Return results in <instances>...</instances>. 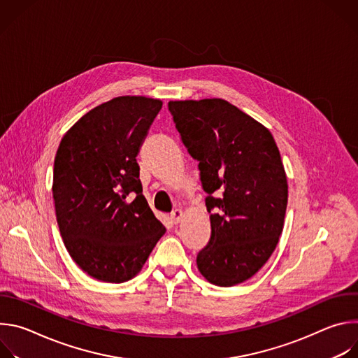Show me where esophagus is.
Masks as SVG:
<instances>
[{
	"instance_id": "1",
	"label": "esophagus",
	"mask_w": 358,
	"mask_h": 358,
	"mask_svg": "<svg viewBox=\"0 0 358 358\" xmlns=\"http://www.w3.org/2000/svg\"><path fill=\"white\" fill-rule=\"evenodd\" d=\"M170 217H171L173 224H176V225H177V224H180V222H181V220H182V211L177 208V210H174V211L171 213V215H170Z\"/></svg>"
}]
</instances>
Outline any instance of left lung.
I'll return each mask as SVG.
<instances>
[{
  "mask_svg": "<svg viewBox=\"0 0 358 358\" xmlns=\"http://www.w3.org/2000/svg\"><path fill=\"white\" fill-rule=\"evenodd\" d=\"M188 155L198 162L211 238L196 255L208 282L229 287L257 273L283 229L287 180L271 131L222 99L169 101Z\"/></svg>",
  "mask_w": 358,
  "mask_h": 358,
  "instance_id": "8db88e82",
  "label": "left lung"
}]
</instances>
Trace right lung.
I'll list each match as a JSON object with an SVG mask.
<instances>
[{"label": "right lung", "instance_id": "obj_1", "mask_svg": "<svg viewBox=\"0 0 358 358\" xmlns=\"http://www.w3.org/2000/svg\"><path fill=\"white\" fill-rule=\"evenodd\" d=\"M163 101L120 96L87 112L62 137L54 201L64 243L89 276H136L164 235L143 195L137 155Z\"/></svg>", "mask_w": 358, "mask_h": 358}]
</instances>
